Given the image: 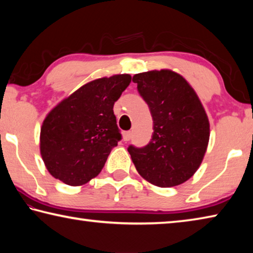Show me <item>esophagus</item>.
I'll return each mask as SVG.
<instances>
[{
    "label": "esophagus",
    "instance_id": "1",
    "mask_svg": "<svg viewBox=\"0 0 253 253\" xmlns=\"http://www.w3.org/2000/svg\"><path fill=\"white\" fill-rule=\"evenodd\" d=\"M130 138H131V131H124V134H123L124 142H128Z\"/></svg>",
    "mask_w": 253,
    "mask_h": 253
}]
</instances>
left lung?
<instances>
[{"mask_svg": "<svg viewBox=\"0 0 253 253\" xmlns=\"http://www.w3.org/2000/svg\"><path fill=\"white\" fill-rule=\"evenodd\" d=\"M151 110L153 136L146 146L128 147L137 172L153 185L172 187L200 168L210 139L208 115L183 76L169 69L132 77Z\"/></svg>", "mask_w": 253, "mask_h": 253, "instance_id": "obj_1", "label": "left lung"}]
</instances>
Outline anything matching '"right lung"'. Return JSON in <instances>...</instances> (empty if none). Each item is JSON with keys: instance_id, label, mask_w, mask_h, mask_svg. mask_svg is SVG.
Returning <instances> with one entry per match:
<instances>
[{"instance_id": "add662e5", "label": "right lung", "mask_w": 253, "mask_h": 253, "mask_svg": "<svg viewBox=\"0 0 253 253\" xmlns=\"http://www.w3.org/2000/svg\"><path fill=\"white\" fill-rule=\"evenodd\" d=\"M130 80L127 74L92 80L46 115L41 126L40 153L54 178L80 186L101 172L111 149L122 139L114 104Z\"/></svg>"}]
</instances>
